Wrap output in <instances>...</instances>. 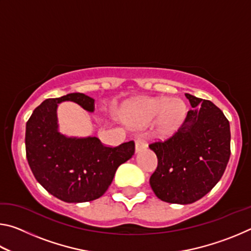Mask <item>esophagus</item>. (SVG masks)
I'll return each mask as SVG.
<instances>
[{
    "instance_id": "34e87169",
    "label": "esophagus",
    "mask_w": 251,
    "mask_h": 251,
    "mask_svg": "<svg viewBox=\"0 0 251 251\" xmlns=\"http://www.w3.org/2000/svg\"><path fill=\"white\" fill-rule=\"evenodd\" d=\"M135 144H136V151H139L144 150V148H146V142L143 137L136 138Z\"/></svg>"
}]
</instances>
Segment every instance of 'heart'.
<instances>
[{
    "mask_svg": "<svg viewBox=\"0 0 251 251\" xmlns=\"http://www.w3.org/2000/svg\"><path fill=\"white\" fill-rule=\"evenodd\" d=\"M186 114V105L180 100H171L167 97L148 99L134 108V123L145 125L158 120L160 128L172 131L180 125Z\"/></svg>",
    "mask_w": 251,
    "mask_h": 251,
    "instance_id": "1",
    "label": "heart"
}]
</instances>
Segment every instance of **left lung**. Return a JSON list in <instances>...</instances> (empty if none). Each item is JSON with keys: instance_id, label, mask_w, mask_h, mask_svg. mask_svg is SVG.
I'll return each mask as SVG.
<instances>
[{"instance_id": "1", "label": "left lung", "mask_w": 251, "mask_h": 251, "mask_svg": "<svg viewBox=\"0 0 251 251\" xmlns=\"http://www.w3.org/2000/svg\"><path fill=\"white\" fill-rule=\"evenodd\" d=\"M193 109L165 141L150 144L158 159L150 184L163 201H197L220 180L230 157V127L210 100L185 94Z\"/></svg>"}]
</instances>
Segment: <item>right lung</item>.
I'll use <instances>...</instances> for the list:
<instances>
[{
  "label": "right lung",
  "instance_id": "obj_1",
  "mask_svg": "<svg viewBox=\"0 0 251 251\" xmlns=\"http://www.w3.org/2000/svg\"><path fill=\"white\" fill-rule=\"evenodd\" d=\"M64 100L94 110V100L82 93L45 100L26 123V158L34 177L53 196L66 202L91 201L103 196L118 166L131 158L135 143L113 147L97 137L72 138L59 134L56 108Z\"/></svg>",
  "mask_w": 251,
  "mask_h": 251
}]
</instances>
